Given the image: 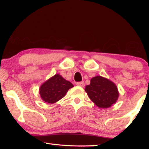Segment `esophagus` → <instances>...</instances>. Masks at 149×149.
Segmentation results:
<instances>
[{
	"mask_svg": "<svg viewBox=\"0 0 149 149\" xmlns=\"http://www.w3.org/2000/svg\"><path fill=\"white\" fill-rule=\"evenodd\" d=\"M76 85L77 86H79V87H84L85 86V84L84 81H81V82H77L76 83Z\"/></svg>",
	"mask_w": 149,
	"mask_h": 149,
	"instance_id": "esophagus-1",
	"label": "esophagus"
}]
</instances>
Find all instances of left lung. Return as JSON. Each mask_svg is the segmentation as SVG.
Returning a JSON list of instances; mask_svg holds the SVG:
<instances>
[{
	"mask_svg": "<svg viewBox=\"0 0 149 149\" xmlns=\"http://www.w3.org/2000/svg\"><path fill=\"white\" fill-rule=\"evenodd\" d=\"M89 99L100 108H107L115 104L119 97L118 88L110 80L101 76L91 79L90 85L85 87Z\"/></svg>",
	"mask_w": 149,
	"mask_h": 149,
	"instance_id": "left-lung-1",
	"label": "left lung"
}]
</instances>
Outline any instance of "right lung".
I'll return each instance as SVG.
<instances>
[{
  "label": "right lung",
  "instance_id": "right-lung-1",
  "mask_svg": "<svg viewBox=\"0 0 149 149\" xmlns=\"http://www.w3.org/2000/svg\"><path fill=\"white\" fill-rule=\"evenodd\" d=\"M73 87L71 82L64 79L60 75L56 74L41 85L39 93L45 102L54 104L62 99L68 91Z\"/></svg>",
  "mask_w": 149,
  "mask_h": 149
}]
</instances>
